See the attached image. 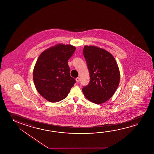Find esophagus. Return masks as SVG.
Listing matches in <instances>:
<instances>
[{"label":"esophagus","mask_w":154,"mask_h":154,"mask_svg":"<svg viewBox=\"0 0 154 154\" xmlns=\"http://www.w3.org/2000/svg\"><path fill=\"white\" fill-rule=\"evenodd\" d=\"M76 81L77 82H79L80 81V78H79V77H77V78H76Z\"/></svg>","instance_id":"esophagus-1"}]
</instances>
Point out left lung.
Here are the masks:
<instances>
[{
    "instance_id": "obj_1",
    "label": "left lung",
    "mask_w": 154,
    "mask_h": 154,
    "mask_svg": "<svg viewBox=\"0 0 154 154\" xmlns=\"http://www.w3.org/2000/svg\"><path fill=\"white\" fill-rule=\"evenodd\" d=\"M84 56L87 63L90 81L82 91L89 101L97 104L111 98L118 87L120 71L111 53L96 46L85 45Z\"/></svg>"
}]
</instances>
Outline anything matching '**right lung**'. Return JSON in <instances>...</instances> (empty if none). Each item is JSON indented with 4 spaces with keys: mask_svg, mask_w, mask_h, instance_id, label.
<instances>
[{
    "mask_svg": "<svg viewBox=\"0 0 154 154\" xmlns=\"http://www.w3.org/2000/svg\"><path fill=\"white\" fill-rule=\"evenodd\" d=\"M76 47L58 44L39 56L33 70V81L38 92L48 101L58 102L66 98L76 80L70 75L68 60Z\"/></svg>",
    "mask_w": 154,
    "mask_h": 154,
    "instance_id": "add662e5",
    "label": "right lung"
}]
</instances>
